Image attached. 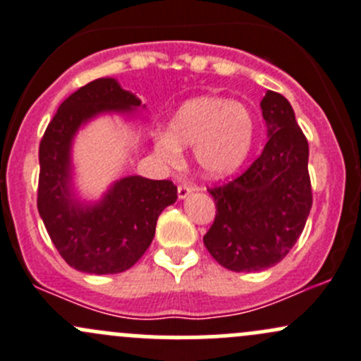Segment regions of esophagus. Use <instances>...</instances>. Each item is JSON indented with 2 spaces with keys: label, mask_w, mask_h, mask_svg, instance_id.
I'll list each match as a JSON object with an SVG mask.
<instances>
[{
  "label": "esophagus",
  "mask_w": 361,
  "mask_h": 361,
  "mask_svg": "<svg viewBox=\"0 0 361 361\" xmlns=\"http://www.w3.org/2000/svg\"><path fill=\"white\" fill-rule=\"evenodd\" d=\"M192 192H194V188L188 187V185H180V187H178V197L187 199Z\"/></svg>",
  "instance_id": "obj_1"
}]
</instances>
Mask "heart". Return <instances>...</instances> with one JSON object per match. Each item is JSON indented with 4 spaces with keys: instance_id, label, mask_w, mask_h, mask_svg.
I'll use <instances>...</instances> for the list:
<instances>
[{
    "instance_id": "1",
    "label": "heart",
    "mask_w": 361,
    "mask_h": 361,
    "mask_svg": "<svg viewBox=\"0 0 361 361\" xmlns=\"http://www.w3.org/2000/svg\"><path fill=\"white\" fill-rule=\"evenodd\" d=\"M257 122L246 104L216 96L185 101L155 137V152L167 162L181 159V147L194 148L197 169L206 178L231 176L248 159Z\"/></svg>"
}]
</instances>
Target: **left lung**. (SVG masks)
Masks as SVG:
<instances>
[{"label": "left lung", "instance_id": "left-lung-1", "mask_svg": "<svg viewBox=\"0 0 361 361\" xmlns=\"http://www.w3.org/2000/svg\"><path fill=\"white\" fill-rule=\"evenodd\" d=\"M260 108L269 136L262 155L241 176L209 190L216 216L204 246L234 272L264 271L281 262L300 238L312 206L309 145L292 104L267 90Z\"/></svg>", "mask_w": 361, "mask_h": 361}]
</instances>
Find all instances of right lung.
I'll return each mask as SVG.
<instances>
[{"label": "right lung", "mask_w": 361, "mask_h": 361, "mask_svg": "<svg viewBox=\"0 0 361 361\" xmlns=\"http://www.w3.org/2000/svg\"><path fill=\"white\" fill-rule=\"evenodd\" d=\"M140 106L115 78H97L61 104L39 143V216L61 257L80 272L133 267L154 241L159 214L178 199L173 181L143 176L120 178L96 202L76 197L71 150L80 127L104 113L134 115Z\"/></svg>", "instance_id": "1"}]
</instances>
